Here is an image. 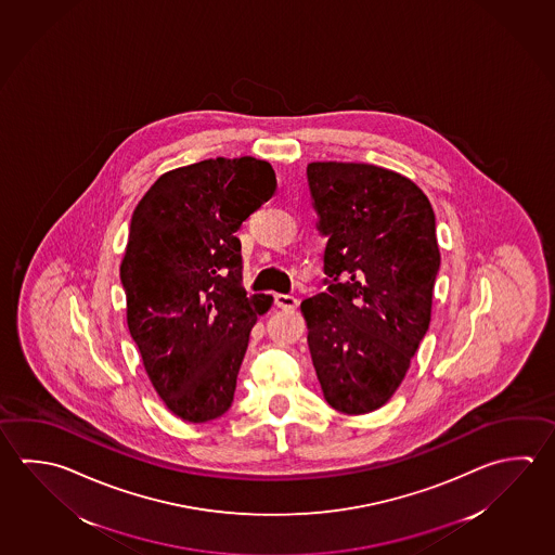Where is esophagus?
<instances>
[{
	"label": "esophagus",
	"mask_w": 555,
	"mask_h": 555,
	"mask_svg": "<svg viewBox=\"0 0 555 555\" xmlns=\"http://www.w3.org/2000/svg\"><path fill=\"white\" fill-rule=\"evenodd\" d=\"M273 301L282 309H295L299 305V299L295 295H287V293H275Z\"/></svg>",
	"instance_id": "esophagus-1"
}]
</instances>
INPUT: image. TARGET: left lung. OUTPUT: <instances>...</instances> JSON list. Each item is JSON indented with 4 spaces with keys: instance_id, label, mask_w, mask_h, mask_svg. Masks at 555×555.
Here are the masks:
<instances>
[{
    "instance_id": "left-lung-1",
    "label": "left lung",
    "mask_w": 555,
    "mask_h": 555,
    "mask_svg": "<svg viewBox=\"0 0 555 555\" xmlns=\"http://www.w3.org/2000/svg\"><path fill=\"white\" fill-rule=\"evenodd\" d=\"M307 178L328 234L326 289L301 302L314 372L336 411L372 413L403 382L430 324L440 270L433 205L372 164L313 162Z\"/></svg>"
}]
</instances>
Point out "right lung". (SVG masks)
<instances>
[{"instance_id":"obj_1","label":"right lung","mask_w":555,"mask_h":555,"mask_svg":"<svg viewBox=\"0 0 555 555\" xmlns=\"http://www.w3.org/2000/svg\"><path fill=\"white\" fill-rule=\"evenodd\" d=\"M275 192L268 162L203 160L168 171L132 212L121 283L144 370L171 413L209 423L231 409L268 295L242 287L236 231Z\"/></svg>"}]
</instances>
